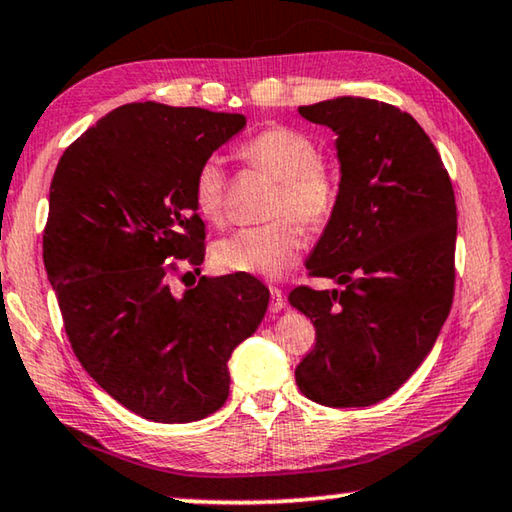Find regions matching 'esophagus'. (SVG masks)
Masks as SVG:
<instances>
[{"label": "esophagus", "mask_w": 512, "mask_h": 512, "mask_svg": "<svg viewBox=\"0 0 512 512\" xmlns=\"http://www.w3.org/2000/svg\"><path fill=\"white\" fill-rule=\"evenodd\" d=\"M285 310V294L278 287H271V312Z\"/></svg>", "instance_id": "1"}]
</instances>
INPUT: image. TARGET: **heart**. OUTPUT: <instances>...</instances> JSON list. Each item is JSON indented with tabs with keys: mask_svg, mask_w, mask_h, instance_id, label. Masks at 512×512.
<instances>
[{
	"mask_svg": "<svg viewBox=\"0 0 512 512\" xmlns=\"http://www.w3.org/2000/svg\"><path fill=\"white\" fill-rule=\"evenodd\" d=\"M241 159L278 182L271 216L278 221L246 227L216 243L214 259L225 271L278 278L303 255V225H323L337 205V177L319 161V148L298 129L275 125L243 143ZM193 205L205 221H225V175L216 159H205L193 177Z\"/></svg>",
	"mask_w": 512,
	"mask_h": 512,
	"instance_id": "obj_1",
	"label": "heart"
}]
</instances>
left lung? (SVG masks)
Wrapping results in <instances>:
<instances>
[{"instance_id":"left-lung-1","label":"left lung","mask_w":512,"mask_h":512,"mask_svg":"<svg viewBox=\"0 0 512 512\" xmlns=\"http://www.w3.org/2000/svg\"><path fill=\"white\" fill-rule=\"evenodd\" d=\"M298 113L337 134V205L305 266L344 289L289 294L316 328L296 385L328 408H367L419 369L449 316L456 196L410 113L351 95Z\"/></svg>"}]
</instances>
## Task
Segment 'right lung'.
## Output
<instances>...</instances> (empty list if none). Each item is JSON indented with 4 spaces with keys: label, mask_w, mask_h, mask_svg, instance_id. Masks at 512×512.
Wrapping results in <instances>:
<instances>
[{
    "label": "right lung",
    "mask_w": 512,
    "mask_h": 512,
    "mask_svg": "<svg viewBox=\"0 0 512 512\" xmlns=\"http://www.w3.org/2000/svg\"><path fill=\"white\" fill-rule=\"evenodd\" d=\"M243 127L241 113L123 104L54 170L43 259L72 351L143 419L186 424L221 408L227 360L269 307L248 273L202 275L182 296L168 285L170 259H205L196 170Z\"/></svg>",
    "instance_id": "right-lung-1"
}]
</instances>
